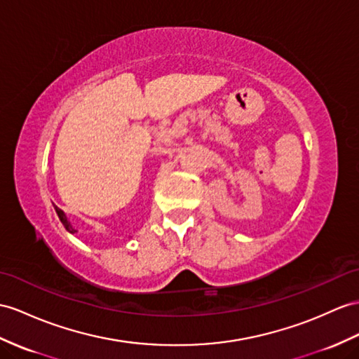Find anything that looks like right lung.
<instances>
[{
  "instance_id": "right-lung-1",
  "label": "right lung",
  "mask_w": 359,
  "mask_h": 359,
  "mask_svg": "<svg viewBox=\"0 0 359 359\" xmlns=\"http://www.w3.org/2000/svg\"><path fill=\"white\" fill-rule=\"evenodd\" d=\"M55 210H56V213H57V216H59V219H60V222H62V225L65 226V229L69 231V233H76V230L73 229L72 226V224L68 222V219H67V216L64 215V212L60 208H57L56 205H55Z\"/></svg>"
}]
</instances>
